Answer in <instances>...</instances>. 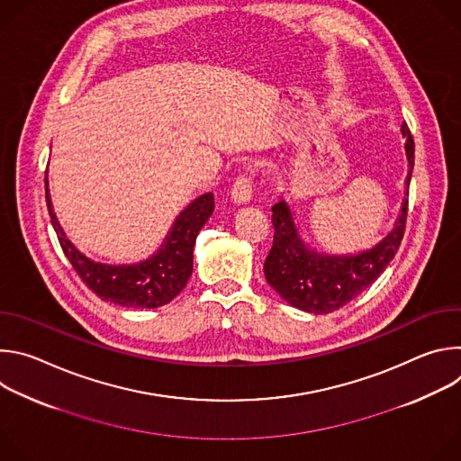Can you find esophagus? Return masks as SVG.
I'll return each mask as SVG.
<instances>
[{
	"label": "esophagus",
	"instance_id": "esophagus-1",
	"mask_svg": "<svg viewBox=\"0 0 461 461\" xmlns=\"http://www.w3.org/2000/svg\"><path fill=\"white\" fill-rule=\"evenodd\" d=\"M251 191H253V182H251V173H240L233 185H231V199L237 204H246L251 199Z\"/></svg>",
	"mask_w": 461,
	"mask_h": 461
}]
</instances>
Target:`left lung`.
I'll return each instance as SVG.
<instances>
[{"instance_id":"1","label":"left lung","mask_w":461,"mask_h":461,"mask_svg":"<svg viewBox=\"0 0 461 461\" xmlns=\"http://www.w3.org/2000/svg\"><path fill=\"white\" fill-rule=\"evenodd\" d=\"M409 160L407 199L393 230L374 248L357 255H326L310 249L299 235L286 201L272 206L274 246L265 260L268 285L292 306L310 313H330L365 292L398 253L407 222L409 184L414 169V139L402 125Z\"/></svg>"}]
</instances>
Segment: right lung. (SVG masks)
Listing matches in <instances>:
<instances>
[{
	"label": "right lung",
	"instance_id": "add662e5",
	"mask_svg": "<svg viewBox=\"0 0 461 461\" xmlns=\"http://www.w3.org/2000/svg\"><path fill=\"white\" fill-rule=\"evenodd\" d=\"M45 201L59 246L75 272L100 299L125 308H157L176 297L193 272V246L201 228L215 210L213 193L194 199L175 221L160 249L137 265H104L86 257L65 237L49 194L45 178Z\"/></svg>",
	"mask_w": 461,
	"mask_h": 461
}]
</instances>
